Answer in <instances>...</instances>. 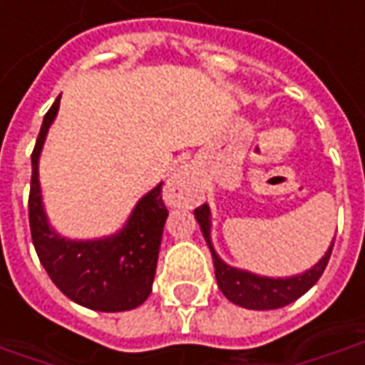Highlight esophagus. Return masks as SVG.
<instances>
[{"instance_id": "esophagus-1", "label": "esophagus", "mask_w": 365, "mask_h": 365, "mask_svg": "<svg viewBox=\"0 0 365 365\" xmlns=\"http://www.w3.org/2000/svg\"><path fill=\"white\" fill-rule=\"evenodd\" d=\"M165 200L175 207H193L197 202V183L187 168L173 173L165 183Z\"/></svg>"}]
</instances>
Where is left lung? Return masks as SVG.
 Wrapping results in <instances>:
<instances>
[{
    "label": "left lung",
    "mask_w": 365,
    "mask_h": 365,
    "mask_svg": "<svg viewBox=\"0 0 365 365\" xmlns=\"http://www.w3.org/2000/svg\"><path fill=\"white\" fill-rule=\"evenodd\" d=\"M193 214H195V220L202 227L203 237L210 245V252H212V257H214L217 286L222 289V294L237 306L247 307V309H276V307L287 306L299 296H304L307 289L318 282L319 276L324 274V269L328 266L334 244L329 245L326 255L319 259L316 266L307 269L306 274L296 277H284V279L282 277L279 279L259 277L250 274V272H244V269L225 266L214 252L212 240H210V207L203 203Z\"/></svg>",
    "instance_id": "1"
}]
</instances>
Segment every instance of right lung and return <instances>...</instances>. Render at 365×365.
Here are the masks:
<instances>
[{
  "label": "right lung",
  "mask_w": 365,
  "mask_h": 365,
  "mask_svg": "<svg viewBox=\"0 0 365 365\" xmlns=\"http://www.w3.org/2000/svg\"><path fill=\"white\" fill-rule=\"evenodd\" d=\"M59 110V98L43 118L31 151V185H29V227L37 257L47 276L76 304L98 312H125L141 306L151 294L158 266L162 232L168 207L162 185L141 197L125 227L118 235L98 242H68L51 232L47 224L37 160L46 133Z\"/></svg>",
  "instance_id": "1"
}]
</instances>
